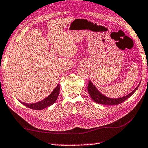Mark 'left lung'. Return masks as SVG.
Here are the masks:
<instances>
[{"instance_id":"1","label":"left lung","mask_w":148,"mask_h":148,"mask_svg":"<svg viewBox=\"0 0 148 148\" xmlns=\"http://www.w3.org/2000/svg\"><path fill=\"white\" fill-rule=\"evenodd\" d=\"M139 86L140 84H138V86L132 92L129 93V94L119 98H110L104 95L96 88V87L93 85V84L91 82V81L89 82L88 91V93H90V95L91 97V99L94 101L95 103H97L107 105H116L122 103L125 101L126 99H127L128 98L130 97V96L136 91Z\"/></svg>"}]
</instances>
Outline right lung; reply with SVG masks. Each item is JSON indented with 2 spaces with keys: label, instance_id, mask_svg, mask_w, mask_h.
I'll return each instance as SVG.
<instances>
[{
  "label": "right lung",
  "instance_id": "1",
  "mask_svg": "<svg viewBox=\"0 0 148 148\" xmlns=\"http://www.w3.org/2000/svg\"><path fill=\"white\" fill-rule=\"evenodd\" d=\"M60 88V84H58L57 86L54 89V90L51 92V94L48 97H47L45 99H44L42 101H40L35 103H26L20 101H19L23 105L29 108V109L34 110H42L45 109V108L51 106L53 103H55V102L57 99L58 95H59Z\"/></svg>",
  "mask_w": 148,
  "mask_h": 148
}]
</instances>
